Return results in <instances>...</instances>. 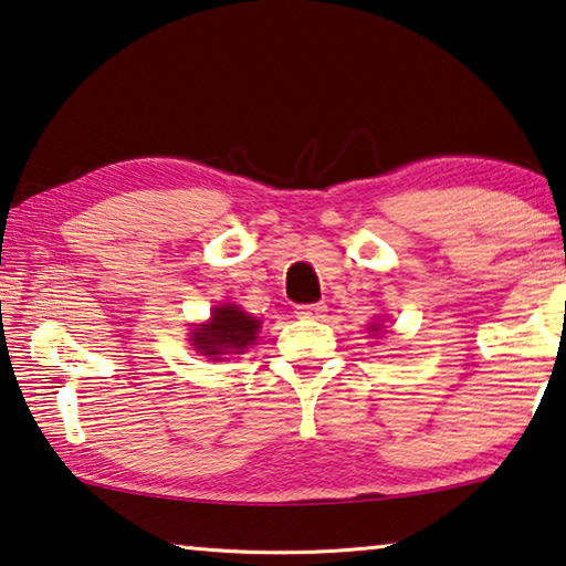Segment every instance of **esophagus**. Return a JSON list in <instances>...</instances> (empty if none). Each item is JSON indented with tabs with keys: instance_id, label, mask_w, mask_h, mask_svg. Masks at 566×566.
Instances as JSON below:
<instances>
[{
	"instance_id": "1",
	"label": "esophagus",
	"mask_w": 566,
	"mask_h": 566,
	"mask_svg": "<svg viewBox=\"0 0 566 566\" xmlns=\"http://www.w3.org/2000/svg\"><path fill=\"white\" fill-rule=\"evenodd\" d=\"M323 312H325L323 302H315V305H297L300 317H323Z\"/></svg>"
}]
</instances>
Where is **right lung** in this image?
Wrapping results in <instances>:
<instances>
[{
	"label": "right lung",
	"instance_id": "obj_1",
	"mask_svg": "<svg viewBox=\"0 0 566 566\" xmlns=\"http://www.w3.org/2000/svg\"><path fill=\"white\" fill-rule=\"evenodd\" d=\"M259 319L247 315L235 305L216 307L210 315L208 325L196 327L192 333V345L202 353V356H223V353H243L251 343L256 340Z\"/></svg>",
	"mask_w": 566,
	"mask_h": 566
}]
</instances>
